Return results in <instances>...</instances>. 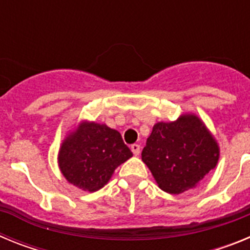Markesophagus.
I'll return each instance as SVG.
<instances>
[{
	"label": "esophagus",
	"mask_w": 250,
	"mask_h": 250,
	"mask_svg": "<svg viewBox=\"0 0 250 250\" xmlns=\"http://www.w3.org/2000/svg\"><path fill=\"white\" fill-rule=\"evenodd\" d=\"M130 149H131V151L134 155H139V154H140V145L139 144H132Z\"/></svg>",
	"instance_id": "obj_1"
}]
</instances>
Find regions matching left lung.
<instances>
[{"mask_svg": "<svg viewBox=\"0 0 250 250\" xmlns=\"http://www.w3.org/2000/svg\"><path fill=\"white\" fill-rule=\"evenodd\" d=\"M141 159L161 190L180 194L215 167L219 147L199 118L184 115L174 123L154 125Z\"/></svg>", "mask_w": 250, "mask_h": 250, "instance_id": "1", "label": "left lung"}]
</instances>
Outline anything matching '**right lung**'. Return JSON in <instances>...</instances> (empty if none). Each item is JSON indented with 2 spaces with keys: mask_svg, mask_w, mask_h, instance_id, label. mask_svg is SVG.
Listing matches in <instances>:
<instances>
[{
  "mask_svg": "<svg viewBox=\"0 0 250 250\" xmlns=\"http://www.w3.org/2000/svg\"><path fill=\"white\" fill-rule=\"evenodd\" d=\"M131 156L120 132L104 124L83 123L62 143L59 165L67 182L83 190L96 191Z\"/></svg>",
  "mask_w": 250,
  "mask_h": 250,
  "instance_id": "right-lung-1",
  "label": "right lung"
}]
</instances>
